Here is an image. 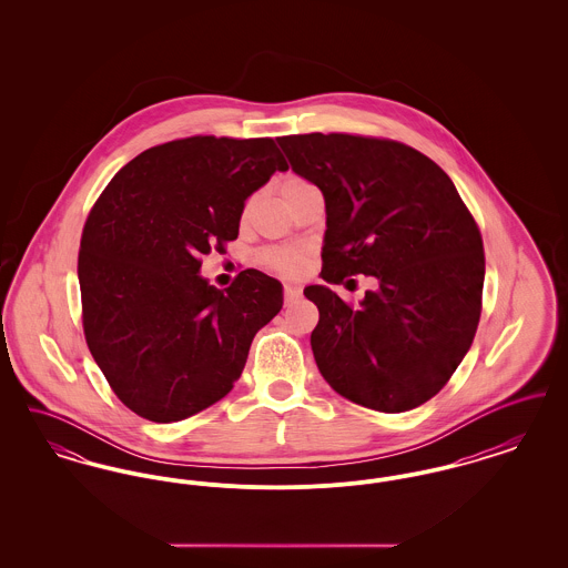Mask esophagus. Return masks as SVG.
<instances>
[{"label":"esophagus","instance_id":"esophagus-1","mask_svg":"<svg viewBox=\"0 0 568 568\" xmlns=\"http://www.w3.org/2000/svg\"><path fill=\"white\" fill-rule=\"evenodd\" d=\"M302 296V290L296 285H285L283 287V297H285V304H294L297 297Z\"/></svg>","mask_w":568,"mask_h":568}]
</instances>
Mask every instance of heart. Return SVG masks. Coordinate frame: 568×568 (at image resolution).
<instances>
[{"mask_svg":"<svg viewBox=\"0 0 568 568\" xmlns=\"http://www.w3.org/2000/svg\"><path fill=\"white\" fill-rule=\"evenodd\" d=\"M311 187L313 185L302 176H285L278 183V193L290 204L297 193L311 190ZM257 260L268 271L283 274V276H296L306 266V251L294 248V246H268V248L260 251Z\"/></svg>","mask_w":568,"mask_h":568,"instance_id":"obj_1","label":"heart"}]
</instances>
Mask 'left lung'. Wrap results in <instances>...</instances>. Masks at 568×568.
<instances>
[{
	"label": "left lung",
	"mask_w": 568,
	"mask_h": 568,
	"mask_svg": "<svg viewBox=\"0 0 568 568\" xmlns=\"http://www.w3.org/2000/svg\"><path fill=\"white\" fill-rule=\"evenodd\" d=\"M276 140L324 193L322 276L378 281L359 306L324 285L304 290L320 308L311 334L320 373L336 394L381 413L428 403L481 317L486 255L475 216L443 168L403 142L336 132Z\"/></svg>",
	"instance_id": "1"
}]
</instances>
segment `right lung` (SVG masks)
I'll return each mask as SVG.
<instances>
[{
  "label": "right lung",
  "instance_id": "1",
  "mask_svg": "<svg viewBox=\"0 0 568 568\" xmlns=\"http://www.w3.org/2000/svg\"><path fill=\"white\" fill-rule=\"evenodd\" d=\"M287 168L272 138L190 135L140 153L91 206L79 248L84 341L135 415L181 422L241 377L283 287L246 268L216 290L197 272L202 255L239 239L246 197Z\"/></svg>",
  "mask_w": 568,
  "mask_h": 568
}]
</instances>
